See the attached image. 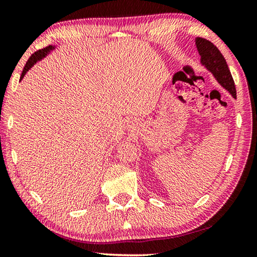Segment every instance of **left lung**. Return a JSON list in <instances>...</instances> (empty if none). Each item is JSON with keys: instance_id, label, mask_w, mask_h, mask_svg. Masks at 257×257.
I'll use <instances>...</instances> for the list:
<instances>
[{"instance_id": "obj_1", "label": "left lung", "mask_w": 257, "mask_h": 257, "mask_svg": "<svg viewBox=\"0 0 257 257\" xmlns=\"http://www.w3.org/2000/svg\"><path fill=\"white\" fill-rule=\"evenodd\" d=\"M195 44H196L199 56H201L202 66L205 67L206 70L212 73L216 81L225 90H228L233 98H237L236 86H234L231 72L229 70L225 59L221 54V52L217 50V47L210 41L201 37H197L195 40Z\"/></svg>"}]
</instances>
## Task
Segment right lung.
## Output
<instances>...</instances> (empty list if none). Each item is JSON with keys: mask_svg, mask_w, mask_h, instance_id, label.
I'll list each match as a JSON object with an SVG mask.
<instances>
[{"mask_svg": "<svg viewBox=\"0 0 257 257\" xmlns=\"http://www.w3.org/2000/svg\"><path fill=\"white\" fill-rule=\"evenodd\" d=\"M54 49H55V46L51 45V46H47V47H45V49H42V50H40V51L35 52V53H34L32 56H30L29 60L27 61V63H26V66H25L24 70H23V73H21L20 80L23 79V78L25 77V75H26V73H27V71L29 70V69L34 67V64H35V63H37L38 61H41V60L44 59L45 56H46V55H49V54L51 53V52L53 51Z\"/></svg>", "mask_w": 257, "mask_h": 257, "instance_id": "add662e5", "label": "right lung"}]
</instances>
